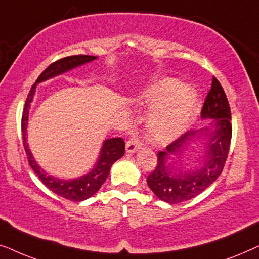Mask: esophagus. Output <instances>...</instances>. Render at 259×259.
Wrapping results in <instances>:
<instances>
[{
  "instance_id": "obj_1",
  "label": "esophagus",
  "mask_w": 259,
  "mask_h": 259,
  "mask_svg": "<svg viewBox=\"0 0 259 259\" xmlns=\"http://www.w3.org/2000/svg\"><path fill=\"white\" fill-rule=\"evenodd\" d=\"M141 146V141L138 136H133L131 139L126 143V151L128 153H134L138 148Z\"/></svg>"
}]
</instances>
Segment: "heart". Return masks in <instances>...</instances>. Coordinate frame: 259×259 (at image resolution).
<instances>
[{
	"instance_id": "obj_1",
	"label": "heart",
	"mask_w": 259,
	"mask_h": 259,
	"mask_svg": "<svg viewBox=\"0 0 259 259\" xmlns=\"http://www.w3.org/2000/svg\"><path fill=\"white\" fill-rule=\"evenodd\" d=\"M152 107L148 127L157 141L166 143L182 134L192 119L197 94L176 79H162L146 95Z\"/></svg>"
}]
</instances>
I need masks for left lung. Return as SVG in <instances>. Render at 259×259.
<instances>
[{
  "label": "left lung",
  "instance_id": "1",
  "mask_svg": "<svg viewBox=\"0 0 259 259\" xmlns=\"http://www.w3.org/2000/svg\"><path fill=\"white\" fill-rule=\"evenodd\" d=\"M201 118L215 119L213 136L210 138L207 155L204 166L198 171L172 173L165 165L169 155L180 154L187 148L186 141L193 133L186 132L166 146L165 152H158L157 165L147 176V185L159 199L168 204H179L197 197L206 190L221 176L228 159L232 138L231 111L222 84L213 76L211 90L208 91L201 108ZM207 131V130H205ZM175 169V168H173Z\"/></svg>",
  "mask_w": 259,
  "mask_h": 259
}]
</instances>
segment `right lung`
Returning <instances> with one entry per match:
<instances>
[{
	"label": "right lung",
	"instance_id": "add662e5",
	"mask_svg": "<svg viewBox=\"0 0 259 259\" xmlns=\"http://www.w3.org/2000/svg\"><path fill=\"white\" fill-rule=\"evenodd\" d=\"M97 59V56L91 55H72L66 56L58 60V61L53 62L38 75L36 82L40 81L47 80L49 77L58 75L66 70H69L74 68V67L83 65V63L90 62L92 60ZM35 92V83L31 86L29 93L27 95L26 104H24L23 114H22V122H21V127H22V139H23V147L26 151L28 161L29 165L33 168V171L36 173V176L40 178L42 183L48 187L49 190L58 194V196L65 198V199L73 200V201H82L84 199L93 196L95 192H98L105 180L107 179L111 171L112 165L120 159L125 153V141L121 138H113V139H108L105 141L104 146H102L100 158L95 168L93 171L88 173L87 176L81 177L79 179L75 180H60L53 177L48 176L47 173L44 172V169L38 167V165L35 162L33 155H31L29 148H28V144L26 141V128H27V120H28V108L31 100H33V95Z\"/></svg>",
	"mask_w": 259,
	"mask_h": 259
}]
</instances>
